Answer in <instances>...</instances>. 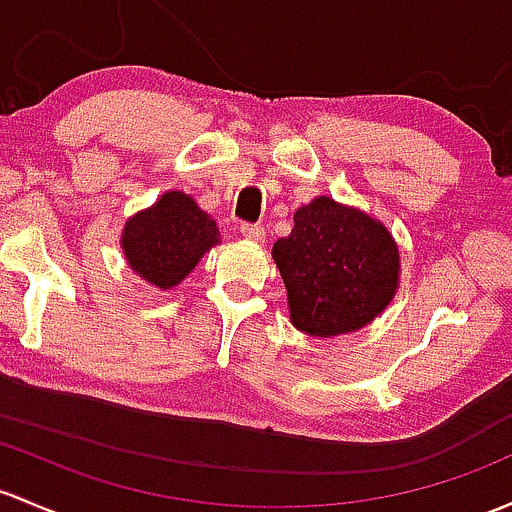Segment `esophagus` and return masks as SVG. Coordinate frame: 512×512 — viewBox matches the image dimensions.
I'll return each mask as SVG.
<instances>
[{
	"label": "esophagus",
	"mask_w": 512,
	"mask_h": 512,
	"mask_svg": "<svg viewBox=\"0 0 512 512\" xmlns=\"http://www.w3.org/2000/svg\"><path fill=\"white\" fill-rule=\"evenodd\" d=\"M240 233H242V238H245V240L265 242V228H262V225L242 223V225H240Z\"/></svg>",
	"instance_id": "esophagus-1"
}]
</instances>
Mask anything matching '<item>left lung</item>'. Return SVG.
Listing matches in <instances>:
<instances>
[{
  "mask_svg": "<svg viewBox=\"0 0 512 512\" xmlns=\"http://www.w3.org/2000/svg\"><path fill=\"white\" fill-rule=\"evenodd\" d=\"M272 257L287 287L292 324L331 338L368 326L400 287V250L380 220L319 196L294 213Z\"/></svg>",
  "mask_w": 512,
  "mask_h": 512,
  "instance_id": "8db88e82",
  "label": "left lung"
}]
</instances>
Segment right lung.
<instances>
[{"mask_svg":"<svg viewBox=\"0 0 512 512\" xmlns=\"http://www.w3.org/2000/svg\"><path fill=\"white\" fill-rule=\"evenodd\" d=\"M220 242L215 220L184 191H166L147 211L134 213L122 230L129 267L159 289H171Z\"/></svg>","mask_w":512,"mask_h":512,"instance_id":"add662e5","label":"right lung"}]
</instances>
